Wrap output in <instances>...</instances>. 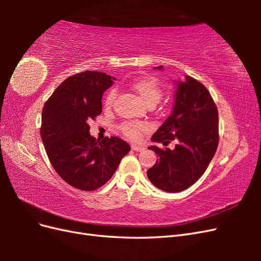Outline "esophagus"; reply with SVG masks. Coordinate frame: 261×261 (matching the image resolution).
Segmentation results:
<instances>
[{
	"mask_svg": "<svg viewBox=\"0 0 261 261\" xmlns=\"http://www.w3.org/2000/svg\"><path fill=\"white\" fill-rule=\"evenodd\" d=\"M132 150H134V151H143V150H145V148L143 146L132 145Z\"/></svg>",
	"mask_w": 261,
	"mask_h": 261,
	"instance_id": "34e87169",
	"label": "esophagus"
}]
</instances>
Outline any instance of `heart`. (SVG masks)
Wrapping results in <instances>:
<instances>
[{"mask_svg":"<svg viewBox=\"0 0 261 261\" xmlns=\"http://www.w3.org/2000/svg\"><path fill=\"white\" fill-rule=\"evenodd\" d=\"M129 88L140 97L145 103L150 106H155L161 100L162 89L161 86L153 77H140L128 84ZM116 97L115 90L109 91L106 98V106L111 107ZM148 126L139 122H126L121 126V130L125 137L130 140H137L140 137V133L147 129Z\"/></svg>","mask_w":261,"mask_h":261,"instance_id":"heart-1","label":"heart"}]
</instances>
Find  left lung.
Returning a JSON list of instances; mask_svg holds the SVG:
<instances>
[{"label":"left lung","mask_w":261,"mask_h":261,"mask_svg":"<svg viewBox=\"0 0 261 261\" xmlns=\"http://www.w3.org/2000/svg\"><path fill=\"white\" fill-rule=\"evenodd\" d=\"M162 70L163 66L153 67ZM174 103L171 115L151 137L164 146L175 140L174 149H149L159 156L147 171L149 180L161 191L178 193L199 179L208 168L219 144V115L209 91L191 76L174 81Z\"/></svg>","instance_id":"obj_1"}]
</instances>
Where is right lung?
<instances>
[{
	"mask_svg": "<svg viewBox=\"0 0 261 261\" xmlns=\"http://www.w3.org/2000/svg\"><path fill=\"white\" fill-rule=\"evenodd\" d=\"M115 78L101 72H83L63 82L42 110L40 135L58 174L82 191H93L112 177L130 150L126 141L89 133V122L102 112L103 92Z\"/></svg>",
	"mask_w": 261,
	"mask_h": 261,
	"instance_id": "add662e5",
	"label": "right lung"
}]
</instances>
